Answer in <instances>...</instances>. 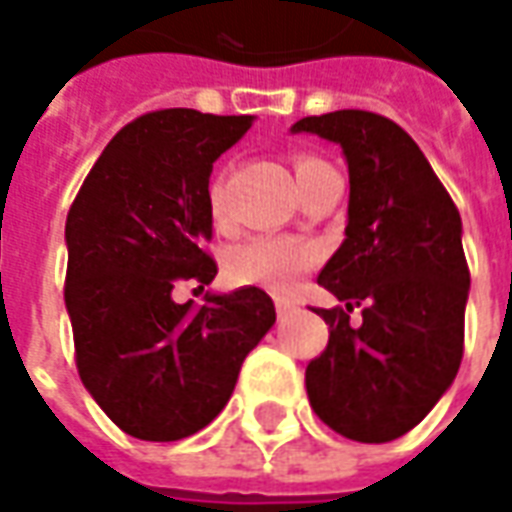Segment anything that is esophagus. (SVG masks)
<instances>
[{"label": "esophagus", "instance_id": "esophagus-1", "mask_svg": "<svg viewBox=\"0 0 512 512\" xmlns=\"http://www.w3.org/2000/svg\"><path fill=\"white\" fill-rule=\"evenodd\" d=\"M288 313H293V302H288V299H277V316L288 318Z\"/></svg>", "mask_w": 512, "mask_h": 512}]
</instances>
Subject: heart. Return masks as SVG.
I'll return each instance as SVG.
<instances>
[{"label": "heart", "mask_w": 512, "mask_h": 512, "mask_svg": "<svg viewBox=\"0 0 512 512\" xmlns=\"http://www.w3.org/2000/svg\"><path fill=\"white\" fill-rule=\"evenodd\" d=\"M324 160L313 155H296L293 157V171L296 182H302L313 169H318ZM210 213L221 219V191L219 182L210 185L207 191ZM316 263V249L305 241L296 238H282V235H260L246 241L238 249H232L227 268L230 277L238 285H263L271 291H291L293 282L305 274L307 268Z\"/></svg>", "instance_id": "heart-1"}]
</instances>
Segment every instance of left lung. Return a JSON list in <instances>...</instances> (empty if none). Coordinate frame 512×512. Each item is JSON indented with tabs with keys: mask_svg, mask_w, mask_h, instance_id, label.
<instances>
[{
	"mask_svg": "<svg viewBox=\"0 0 512 512\" xmlns=\"http://www.w3.org/2000/svg\"><path fill=\"white\" fill-rule=\"evenodd\" d=\"M341 144L349 224L318 274L343 307L316 310L327 349L307 363L316 416L343 438L385 443L430 413L463 360L468 274L460 213L424 152L396 121L335 110L296 121ZM361 307L364 321L348 324Z\"/></svg>",
	"mask_w": 512,
	"mask_h": 512,
	"instance_id": "left-lung-1",
	"label": "left lung"
}]
</instances>
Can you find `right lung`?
Wrapping results in <instances>:
<instances>
[{"instance_id": "1", "label": "right lung", "mask_w": 512, "mask_h": 512, "mask_svg": "<svg viewBox=\"0 0 512 512\" xmlns=\"http://www.w3.org/2000/svg\"><path fill=\"white\" fill-rule=\"evenodd\" d=\"M252 116L144 113L105 146L66 219V310L82 385L141 441H180L230 402L244 357L277 321L244 285L177 305L174 285L216 277L210 171Z\"/></svg>"}]
</instances>
